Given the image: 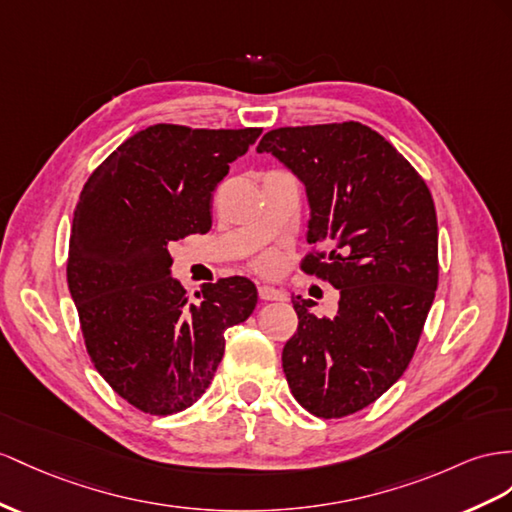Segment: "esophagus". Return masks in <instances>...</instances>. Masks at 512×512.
<instances>
[{
  "label": "esophagus",
  "instance_id": "obj_1",
  "mask_svg": "<svg viewBox=\"0 0 512 512\" xmlns=\"http://www.w3.org/2000/svg\"><path fill=\"white\" fill-rule=\"evenodd\" d=\"M257 294L261 300H285V292L277 290V287H270V285H259Z\"/></svg>",
  "mask_w": 512,
  "mask_h": 512
}]
</instances>
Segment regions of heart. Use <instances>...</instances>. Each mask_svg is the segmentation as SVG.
<instances>
[{"label": "heart", "mask_w": 512, "mask_h": 512, "mask_svg": "<svg viewBox=\"0 0 512 512\" xmlns=\"http://www.w3.org/2000/svg\"><path fill=\"white\" fill-rule=\"evenodd\" d=\"M279 259H281V257H279L277 248H266V251H261V253L255 255L253 266H255L257 270H261V272H272V270H277Z\"/></svg>", "instance_id": "obj_1"}]
</instances>
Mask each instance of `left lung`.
Returning a JSON list of instances; mask_svg holds the SVG:
<instances>
[{"instance_id":"1","label":"left lung","mask_w":512,"mask_h":512,"mask_svg":"<svg viewBox=\"0 0 512 512\" xmlns=\"http://www.w3.org/2000/svg\"><path fill=\"white\" fill-rule=\"evenodd\" d=\"M257 153L305 183L313 248L300 270L339 290L333 318L292 296L287 385L311 415H352L398 381L422 337L439 283L435 201L409 160L357 121L272 129Z\"/></svg>"}]
</instances>
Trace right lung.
Returning <instances> with one entry per match:
<instances>
[{
  "label": "right lung",
  "mask_w": 512,
  "mask_h": 512,
  "mask_svg": "<svg viewBox=\"0 0 512 512\" xmlns=\"http://www.w3.org/2000/svg\"><path fill=\"white\" fill-rule=\"evenodd\" d=\"M261 127L157 123L88 177L73 212L67 281L90 361L149 415L199 400L225 355V331L257 305L246 277L205 283L190 303L170 277L168 244L212 227V192Z\"/></svg>",
  "instance_id": "1"
}]
</instances>
